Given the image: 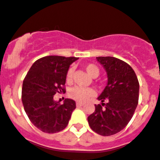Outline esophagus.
<instances>
[{"label": "esophagus", "mask_w": 160, "mask_h": 160, "mask_svg": "<svg viewBox=\"0 0 160 160\" xmlns=\"http://www.w3.org/2000/svg\"><path fill=\"white\" fill-rule=\"evenodd\" d=\"M76 105H77V107H81L83 105V103H81V102H77L76 103Z\"/></svg>", "instance_id": "34e87169"}]
</instances>
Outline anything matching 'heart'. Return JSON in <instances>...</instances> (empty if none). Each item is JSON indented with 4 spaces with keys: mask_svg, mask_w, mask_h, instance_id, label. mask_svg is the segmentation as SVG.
I'll use <instances>...</instances> for the list:
<instances>
[{
    "mask_svg": "<svg viewBox=\"0 0 160 160\" xmlns=\"http://www.w3.org/2000/svg\"><path fill=\"white\" fill-rule=\"evenodd\" d=\"M85 69L88 74L92 78L98 77L99 73H100V69H99L98 67L93 64H88L85 65ZM72 73H73V68H68L67 73H66V82L68 83L72 82ZM94 95V90L90 88H80V87H75V88H72V89H70V91L68 92V96L70 98L79 101V102H84Z\"/></svg>",
    "mask_w": 160,
    "mask_h": 160,
    "instance_id": "obj_1",
    "label": "heart"
}]
</instances>
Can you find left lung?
Instances as JSON below:
<instances>
[{"instance_id":"8db88e82","label":"left lung","mask_w":160,"mask_h":160,"mask_svg":"<svg viewBox=\"0 0 160 160\" xmlns=\"http://www.w3.org/2000/svg\"><path fill=\"white\" fill-rule=\"evenodd\" d=\"M96 59L105 68L108 82L98 97L101 105H95V112L88 116V123L95 132L111 136L122 131L132 118L139 99V82L126 62L111 56ZM105 100L107 103H103Z\"/></svg>"}]
</instances>
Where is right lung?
Returning <instances> with one entry per match:
<instances>
[{
  "label": "right lung",
  "instance_id": "1",
  "mask_svg": "<svg viewBox=\"0 0 160 160\" xmlns=\"http://www.w3.org/2000/svg\"><path fill=\"white\" fill-rule=\"evenodd\" d=\"M77 57L49 55L32 65L23 82L22 102L32 123L46 133L64 130L76 108L73 100L65 99L63 105L54 101L56 93L64 92L66 73Z\"/></svg>",
  "mask_w": 160,
  "mask_h": 160
}]
</instances>
